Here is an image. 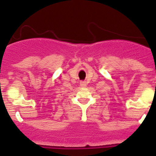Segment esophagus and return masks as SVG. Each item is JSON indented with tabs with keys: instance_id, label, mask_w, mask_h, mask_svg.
Segmentation results:
<instances>
[{
	"instance_id": "obj_1",
	"label": "esophagus",
	"mask_w": 156,
	"mask_h": 156,
	"mask_svg": "<svg viewBox=\"0 0 156 156\" xmlns=\"http://www.w3.org/2000/svg\"><path fill=\"white\" fill-rule=\"evenodd\" d=\"M80 86H81V87H83V88H85L86 86V83L85 81L80 82Z\"/></svg>"
}]
</instances>
